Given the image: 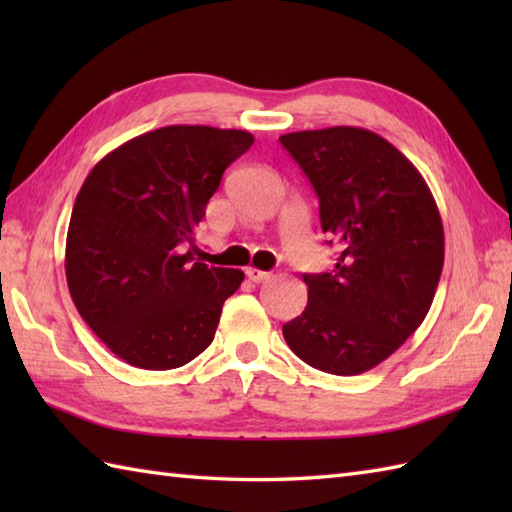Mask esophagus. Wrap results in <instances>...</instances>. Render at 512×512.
I'll return each mask as SVG.
<instances>
[{"label":"esophagus","mask_w":512,"mask_h":512,"mask_svg":"<svg viewBox=\"0 0 512 512\" xmlns=\"http://www.w3.org/2000/svg\"><path fill=\"white\" fill-rule=\"evenodd\" d=\"M246 277L250 281H255V284H264V281L270 279V273H266V270H259V268H246Z\"/></svg>","instance_id":"34e87169"}]
</instances>
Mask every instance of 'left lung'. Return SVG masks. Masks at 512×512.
<instances>
[{
	"label": "left lung",
	"instance_id": "1",
	"mask_svg": "<svg viewBox=\"0 0 512 512\" xmlns=\"http://www.w3.org/2000/svg\"><path fill=\"white\" fill-rule=\"evenodd\" d=\"M319 198L334 270L303 275L308 306L284 325L303 363L356 376L383 363L427 317L444 264L436 200L420 171L361 127L279 138Z\"/></svg>",
	"mask_w": 512,
	"mask_h": 512
}]
</instances>
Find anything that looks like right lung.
<instances>
[{"instance_id":"obj_1","label":"right lung","mask_w":512,"mask_h":512,"mask_svg":"<svg viewBox=\"0 0 512 512\" xmlns=\"http://www.w3.org/2000/svg\"><path fill=\"white\" fill-rule=\"evenodd\" d=\"M242 129L169 125L110 151L76 195L65 277L92 332L140 369L182 367L211 345L242 270L195 259V226L226 167L253 145Z\"/></svg>"}]
</instances>
